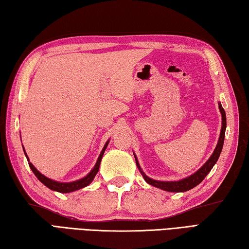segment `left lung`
I'll use <instances>...</instances> for the list:
<instances>
[{"label":"left lung","instance_id":"left-lung-1","mask_svg":"<svg viewBox=\"0 0 249 249\" xmlns=\"http://www.w3.org/2000/svg\"><path fill=\"white\" fill-rule=\"evenodd\" d=\"M218 106H219V110H220V114H221V130H220V135H219V139H218V143L215 147L214 151H213L212 156L209 158L204 164H203L199 170H197L196 173H194L192 175L186 177V178H182L179 180H171V181H165V180H156L150 178V177L147 176L143 170L141 169L140 163H139V160L136 158L135 154L134 155V158H135V162H136V165H138L139 170L141 172V174L143 175L144 179L146 180V182H148L149 185L157 187V188L162 189L164 191H169V192H185V191H188L192 188H195L196 186H197L200 184V182L205 178L206 175L210 173L211 170L213 169V166L216 164V162L219 158L220 153L222 150V146H224V141H225V133H226V128H227V119H226V111L225 109L222 108V106L220 104V102L218 103Z\"/></svg>","mask_w":249,"mask_h":249}]
</instances>
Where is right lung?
<instances>
[{
  "mask_svg": "<svg viewBox=\"0 0 249 249\" xmlns=\"http://www.w3.org/2000/svg\"><path fill=\"white\" fill-rule=\"evenodd\" d=\"M109 143V140L106 142L102 151H101V154L99 156L98 160H96V163L95 165L93 166V169L91 170L89 173L86 175L85 177H83V178L80 179H77V180H74V181H70V182H62V181H57V180H53V179H50L48 178V177H46L45 175H43L42 173H40L39 171L36 170V167H35L31 162H30L29 158H28V155L27 153H25V150L23 148V151H24V155L25 157H27L28 159V162H29V165H30V169L32 170V172L34 173V175L37 177V179L42 182V184H44L45 186L47 187V188L52 189L53 191H57V192H61V194H69V192H73V191H76V190H79L82 188H85V187H87L89 184H91L92 182V180L94 179L95 175L98 174L99 172V169H100V164H101V160H102V157L104 155V151L106 149V147H107Z\"/></svg>",
  "mask_w": 249,
  "mask_h": 249,
  "instance_id": "right-lung-1",
  "label": "right lung"
}]
</instances>
